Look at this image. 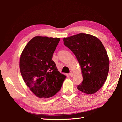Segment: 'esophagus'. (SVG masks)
I'll list each match as a JSON object with an SVG mask.
<instances>
[{
  "instance_id": "esophagus-1",
  "label": "esophagus",
  "mask_w": 122,
  "mask_h": 122,
  "mask_svg": "<svg viewBox=\"0 0 122 122\" xmlns=\"http://www.w3.org/2000/svg\"><path fill=\"white\" fill-rule=\"evenodd\" d=\"M69 76L70 77H73V76H74V74H73L72 72H70L69 73Z\"/></svg>"
}]
</instances>
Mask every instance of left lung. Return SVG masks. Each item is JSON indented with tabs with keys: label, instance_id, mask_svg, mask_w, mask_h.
I'll use <instances>...</instances> for the list:
<instances>
[{
	"label": "left lung",
	"instance_id": "obj_1",
	"mask_svg": "<svg viewBox=\"0 0 122 122\" xmlns=\"http://www.w3.org/2000/svg\"><path fill=\"white\" fill-rule=\"evenodd\" d=\"M63 41L77 57L82 71L83 80L78 90L88 94L98 91L107 79L109 67L102 43L97 37L83 33L64 38Z\"/></svg>",
	"mask_w": 122,
	"mask_h": 122
}]
</instances>
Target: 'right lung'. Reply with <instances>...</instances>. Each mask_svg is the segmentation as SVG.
<instances>
[{
  "label": "right lung",
  "mask_w": 122,
  "mask_h": 122,
  "mask_svg": "<svg viewBox=\"0 0 122 122\" xmlns=\"http://www.w3.org/2000/svg\"><path fill=\"white\" fill-rule=\"evenodd\" d=\"M59 41V38L35 37L21 55L20 69L24 81L39 98H49L56 94L66 78L52 60Z\"/></svg>",
  "instance_id": "1"
}]
</instances>
